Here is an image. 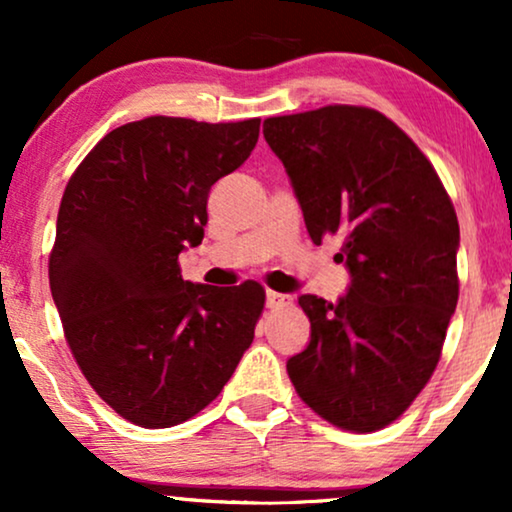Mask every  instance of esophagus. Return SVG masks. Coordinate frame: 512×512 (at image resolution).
<instances>
[{"label":"esophagus","instance_id":"1","mask_svg":"<svg viewBox=\"0 0 512 512\" xmlns=\"http://www.w3.org/2000/svg\"><path fill=\"white\" fill-rule=\"evenodd\" d=\"M266 306L268 308H289L292 306V296L280 294V292H266Z\"/></svg>","mask_w":512,"mask_h":512}]
</instances>
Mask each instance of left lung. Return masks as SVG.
<instances>
[{
    "label": "left lung",
    "instance_id": "obj_1",
    "mask_svg": "<svg viewBox=\"0 0 512 512\" xmlns=\"http://www.w3.org/2000/svg\"><path fill=\"white\" fill-rule=\"evenodd\" d=\"M263 135L292 180L313 244L342 232L351 275L339 301L301 294L311 342L287 361L320 418L375 432L437 368L458 304V218L437 170L399 125L334 104L268 118Z\"/></svg>",
    "mask_w": 512,
    "mask_h": 512
}]
</instances>
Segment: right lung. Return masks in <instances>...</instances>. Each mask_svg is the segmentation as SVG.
<instances>
[{
  "label": "right lung",
  "mask_w": 512,
  "mask_h": 512,
  "mask_svg": "<svg viewBox=\"0 0 512 512\" xmlns=\"http://www.w3.org/2000/svg\"><path fill=\"white\" fill-rule=\"evenodd\" d=\"M261 118L151 116L97 142L63 192L49 287L75 363L109 406L147 430L206 408L254 342L258 282L182 280L204 239L211 187L249 159Z\"/></svg>",
  "instance_id": "obj_1"
}]
</instances>
